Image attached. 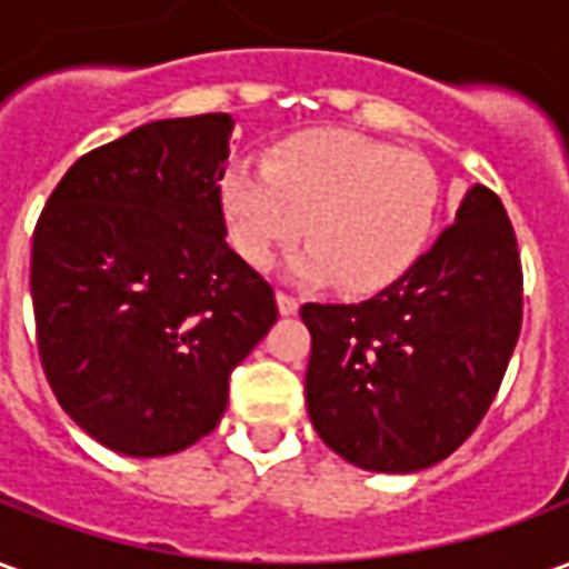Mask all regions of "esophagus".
Wrapping results in <instances>:
<instances>
[{"label": "esophagus", "instance_id": "esophagus-1", "mask_svg": "<svg viewBox=\"0 0 569 569\" xmlns=\"http://www.w3.org/2000/svg\"><path fill=\"white\" fill-rule=\"evenodd\" d=\"M277 308H280L283 317H292L298 310V298L289 296V292H277Z\"/></svg>", "mask_w": 569, "mask_h": 569}]
</instances>
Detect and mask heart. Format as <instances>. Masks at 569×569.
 <instances>
[{
  "label": "heart",
  "instance_id": "1",
  "mask_svg": "<svg viewBox=\"0 0 569 569\" xmlns=\"http://www.w3.org/2000/svg\"><path fill=\"white\" fill-rule=\"evenodd\" d=\"M228 237L256 268L305 231L296 277L378 292L420 259L441 207V176L418 151L341 128L301 130L264 163H231L219 182Z\"/></svg>",
  "mask_w": 569,
  "mask_h": 569
}]
</instances>
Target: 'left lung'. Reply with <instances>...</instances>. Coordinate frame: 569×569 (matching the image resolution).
I'll return each mask as SVG.
<instances>
[{
    "label": "left lung",
    "mask_w": 569,
    "mask_h": 569,
    "mask_svg": "<svg viewBox=\"0 0 569 569\" xmlns=\"http://www.w3.org/2000/svg\"><path fill=\"white\" fill-rule=\"evenodd\" d=\"M525 310L521 256L485 186L396 283L359 305H305L308 415L359 469L418 472L488 415Z\"/></svg>",
    "instance_id": "1"
}]
</instances>
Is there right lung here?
I'll list each match as a JSON object with an SVG mask.
<instances>
[{
	"label": "right lung",
	"instance_id": "right-lung-1",
	"mask_svg": "<svg viewBox=\"0 0 569 569\" xmlns=\"http://www.w3.org/2000/svg\"><path fill=\"white\" fill-rule=\"evenodd\" d=\"M234 121L167 118L81 154L32 231L36 345L57 402L128 457L222 420L237 362L277 322L271 283L224 243Z\"/></svg>",
	"mask_w": 569,
	"mask_h": 569
}]
</instances>
